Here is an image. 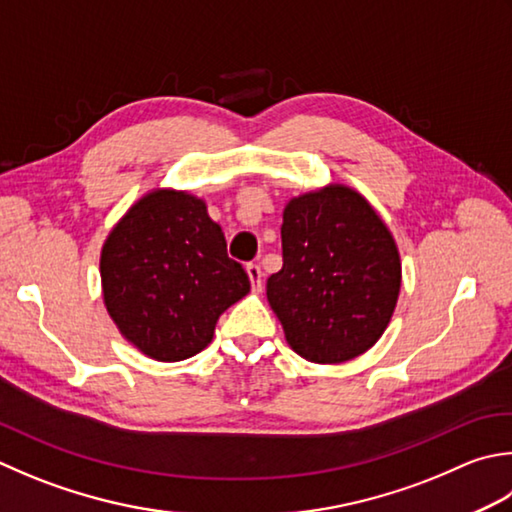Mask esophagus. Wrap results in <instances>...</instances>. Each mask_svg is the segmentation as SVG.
I'll return each mask as SVG.
<instances>
[{
  "instance_id": "34e87169",
  "label": "esophagus",
  "mask_w": 512,
  "mask_h": 512,
  "mask_svg": "<svg viewBox=\"0 0 512 512\" xmlns=\"http://www.w3.org/2000/svg\"><path fill=\"white\" fill-rule=\"evenodd\" d=\"M246 273H248V279L250 284H253L255 290H262V268H259V264H246Z\"/></svg>"
}]
</instances>
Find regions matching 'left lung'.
I'll return each mask as SVG.
<instances>
[{"instance_id":"obj_1","label":"left lung","mask_w":512,"mask_h":512,"mask_svg":"<svg viewBox=\"0 0 512 512\" xmlns=\"http://www.w3.org/2000/svg\"><path fill=\"white\" fill-rule=\"evenodd\" d=\"M282 255L266 297L297 355L342 364L375 346L397 306L402 264L388 226L357 190L330 184L290 199Z\"/></svg>"}]
</instances>
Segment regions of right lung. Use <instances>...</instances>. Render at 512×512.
Returning <instances> with one entry per match:
<instances>
[{"instance_id":"add662e5","label":"right lung","mask_w":512,"mask_h":512,"mask_svg":"<svg viewBox=\"0 0 512 512\" xmlns=\"http://www.w3.org/2000/svg\"><path fill=\"white\" fill-rule=\"evenodd\" d=\"M99 273L119 333L157 362L204 350L219 315L250 290L204 199L170 188L128 208L106 237Z\"/></svg>"}]
</instances>
